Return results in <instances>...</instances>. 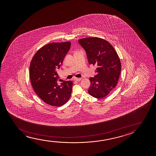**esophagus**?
<instances>
[{"instance_id": "1", "label": "esophagus", "mask_w": 156, "mask_h": 156, "mask_svg": "<svg viewBox=\"0 0 156 156\" xmlns=\"http://www.w3.org/2000/svg\"><path fill=\"white\" fill-rule=\"evenodd\" d=\"M81 78H75L73 79V80L74 81H79L81 80Z\"/></svg>"}]
</instances>
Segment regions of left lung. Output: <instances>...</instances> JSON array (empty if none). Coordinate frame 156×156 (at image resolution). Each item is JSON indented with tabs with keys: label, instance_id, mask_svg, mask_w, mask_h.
I'll return each instance as SVG.
<instances>
[{
	"label": "left lung",
	"instance_id": "8db88e82",
	"mask_svg": "<svg viewBox=\"0 0 156 156\" xmlns=\"http://www.w3.org/2000/svg\"><path fill=\"white\" fill-rule=\"evenodd\" d=\"M78 41L86 52L88 63L98 66L97 75L90 78L88 92L95 98H104L117 84L121 72L119 58L113 46L103 39L88 37Z\"/></svg>",
	"mask_w": 156,
	"mask_h": 156
}]
</instances>
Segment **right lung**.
<instances>
[{
    "label": "right lung",
    "mask_w": 156,
    "mask_h": 156,
    "mask_svg": "<svg viewBox=\"0 0 156 156\" xmlns=\"http://www.w3.org/2000/svg\"><path fill=\"white\" fill-rule=\"evenodd\" d=\"M71 46L70 41L45 45L34 54L30 65V78L34 92L48 105L60 107L70 98L73 81L60 79V68Z\"/></svg>",
    "instance_id": "1"
}]
</instances>
